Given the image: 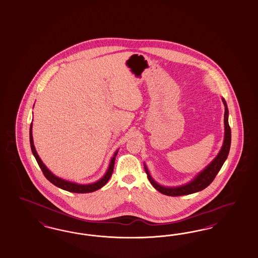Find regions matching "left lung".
<instances>
[{"mask_svg":"<svg viewBox=\"0 0 258 258\" xmlns=\"http://www.w3.org/2000/svg\"><path fill=\"white\" fill-rule=\"evenodd\" d=\"M223 104L225 106V113H224V124H225V136H224V143H223L221 151H219V153L217 154V156L214 158V160L206 168V169L201 171L200 173L197 174L192 181H190L189 183H187L186 185L180 186L176 187H166L161 186L159 184H157L152 178L151 174L149 172V170L147 169L146 165L145 166V170L147 172L148 178L151 182V185L155 187L159 192L165 195V196H187V195H191L197 191H200L202 189H204L205 187H208L212 182L215 176L217 175L218 171L222 168L224 162L227 159L228 155H229V151L231 148V127L229 124L228 121V116H229V110L227 107V103L225 101V99L222 98Z\"/></svg>","mask_w":258,"mask_h":258,"instance_id":"8db88e82","label":"left lung"}]
</instances>
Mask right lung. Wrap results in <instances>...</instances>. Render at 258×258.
<instances>
[{"label": "right lung", "instance_id": "obj_1", "mask_svg": "<svg viewBox=\"0 0 258 258\" xmlns=\"http://www.w3.org/2000/svg\"><path fill=\"white\" fill-rule=\"evenodd\" d=\"M29 140H30V148H31V151L32 153L35 157L36 161L39 165V167L42 169L45 178L50 182L52 183L53 185H55L56 187H60L62 189L64 190H68V191H71V192H76V194H88V192H92V191H95L99 188L105 186L107 184V181L109 180V178L111 176L112 172H113V169H114V162H115V157L118 153V151H116L113 157L111 158L110 163H109V166H108V169H107L106 174L101 178L99 181L95 182V183H92V184H89V185H79V184H76V183H72L70 181H67V180H63L61 178L57 177L55 176L53 173L47 169L45 167V164L42 162V160L40 159L38 153L35 150V147H34V144H33V137H32V123L30 124V128H29Z\"/></svg>", "mask_w": 258, "mask_h": 258}]
</instances>
